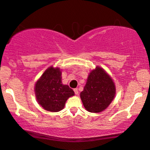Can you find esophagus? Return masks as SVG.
<instances>
[{
    "label": "esophagus",
    "mask_w": 150,
    "mask_h": 150,
    "mask_svg": "<svg viewBox=\"0 0 150 150\" xmlns=\"http://www.w3.org/2000/svg\"><path fill=\"white\" fill-rule=\"evenodd\" d=\"M74 91L76 95L79 94V90H78V88H74Z\"/></svg>",
    "instance_id": "esophagus-1"
}]
</instances>
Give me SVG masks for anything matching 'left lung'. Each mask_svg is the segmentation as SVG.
Segmentation results:
<instances>
[{
  "label": "left lung",
  "instance_id": "8db88e82",
  "mask_svg": "<svg viewBox=\"0 0 150 150\" xmlns=\"http://www.w3.org/2000/svg\"><path fill=\"white\" fill-rule=\"evenodd\" d=\"M116 93L114 82L105 70L97 66L88 75L80 98L87 111L101 112L111 103Z\"/></svg>",
  "mask_w": 150,
  "mask_h": 150
}]
</instances>
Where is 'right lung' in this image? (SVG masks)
Returning <instances> with one entry per match:
<instances>
[{
	"label": "right lung",
	"mask_w": 150,
	"mask_h": 150,
	"mask_svg": "<svg viewBox=\"0 0 150 150\" xmlns=\"http://www.w3.org/2000/svg\"><path fill=\"white\" fill-rule=\"evenodd\" d=\"M36 97L39 104L45 110L59 112L64 108L69 97L74 92L68 85L62 82L59 68H49L43 73L35 85Z\"/></svg>",
	"instance_id": "right-lung-1"
}]
</instances>
